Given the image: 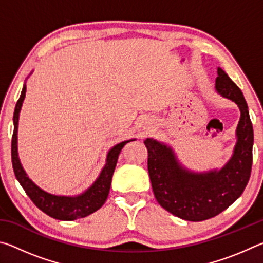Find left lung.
Masks as SVG:
<instances>
[{
  "mask_svg": "<svg viewBox=\"0 0 263 263\" xmlns=\"http://www.w3.org/2000/svg\"><path fill=\"white\" fill-rule=\"evenodd\" d=\"M216 89L237 103L241 116L233 157L220 171L195 174L177 162L171 147L146 139L147 168L158 203L172 215L189 221H202L219 215L240 197L248 183L253 162V125L240 88L218 68Z\"/></svg>",
  "mask_w": 263,
  "mask_h": 263,
  "instance_id": "left-lung-1",
  "label": "left lung"
}]
</instances>
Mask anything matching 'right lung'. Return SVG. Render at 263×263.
Here are the masks:
<instances>
[{
	"label": "right lung",
	"instance_id": "add662e5",
	"mask_svg": "<svg viewBox=\"0 0 263 263\" xmlns=\"http://www.w3.org/2000/svg\"><path fill=\"white\" fill-rule=\"evenodd\" d=\"M26 87L25 84L22 89L21 96L16 103L14 112V133L11 139V161L12 168L16 179L18 180L21 185L23 186L26 195L29 196L31 201L47 216L59 220H74L79 218L87 217L99 209L105 203L108 198L111 179H112L116 163H117L118 155L122 148L131 140L123 141L111 148L106 158V163L102 169L99 179L95 183L89 188L86 193L79 195L77 197H67V196H55L46 193V191L38 188L29 176L25 174L23 167L20 162L18 153H17V128H18V117L25 97Z\"/></svg>",
	"mask_w": 263,
	"mask_h": 263
}]
</instances>
